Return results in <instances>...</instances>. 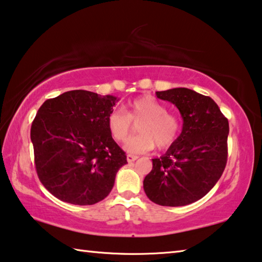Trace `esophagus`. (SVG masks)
Returning <instances> with one entry per match:
<instances>
[{"mask_svg": "<svg viewBox=\"0 0 262 262\" xmlns=\"http://www.w3.org/2000/svg\"><path fill=\"white\" fill-rule=\"evenodd\" d=\"M126 159H127V162H128V163H134L135 160L138 159V156H135V155H127Z\"/></svg>", "mask_w": 262, "mask_h": 262, "instance_id": "obj_1", "label": "esophagus"}]
</instances>
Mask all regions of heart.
Here are the masks:
<instances>
[{
	"mask_svg": "<svg viewBox=\"0 0 262 262\" xmlns=\"http://www.w3.org/2000/svg\"><path fill=\"white\" fill-rule=\"evenodd\" d=\"M137 125L139 135L128 140L125 148L131 154H142L156 146L166 148L176 142L180 132V119L177 115L167 112L166 106L152 96L138 97L126 105V114L115 108L107 116L108 131L116 142H126L132 132V122Z\"/></svg>",
	"mask_w": 262,
	"mask_h": 262,
	"instance_id": "1",
	"label": "heart"
}]
</instances>
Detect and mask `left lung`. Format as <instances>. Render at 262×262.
Wrapping results in <instances>:
<instances>
[{
    "label": "left lung",
    "mask_w": 262,
    "mask_h": 262,
    "mask_svg": "<svg viewBox=\"0 0 262 262\" xmlns=\"http://www.w3.org/2000/svg\"><path fill=\"white\" fill-rule=\"evenodd\" d=\"M156 95L178 107L184 124L166 154L152 159L144 191L155 204L185 206L206 195L223 174L228 120L211 97L191 89L176 88Z\"/></svg>",
    "instance_id": "8db88e82"
}]
</instances>
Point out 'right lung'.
Returning <instances> with one entry per match:
<instances>
[{"label": "right lung", "instance_id": "right-lung-1", "mask_svg": "<svg viewBox=\"0 0 262 262\" xmlns=\"http://www.w3.org/2000/svg\"><path fill=\"white\" fill-rule=\"evenodd\" d=\"M117 98L72 90L47 99L31 124L35 167L43 186L74 205H94L108 195L126 155L108 131Z\"/></svg>", "mask_w": 262, "mask_h": 262}]
</instances>
